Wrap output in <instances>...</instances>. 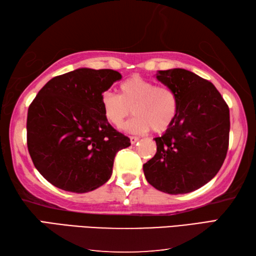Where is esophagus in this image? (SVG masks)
<instances>
[{
    "label": "esophagus",
    "mask_w": 256,
    "mask_h": 256,
    "mask_svg": "<svg viewBox=\"0 0 256 256\" xmlns=\"http://www.w3.org/2000/svg\"><path fill=\"white\" fill-rule=\"evenodd\" d=\"M139 140L138 137H136V136H130V142H132V144H134L136 142H137Z\"/></svg>",
    "instance_id": "esophagus-1"
}]
</instances>
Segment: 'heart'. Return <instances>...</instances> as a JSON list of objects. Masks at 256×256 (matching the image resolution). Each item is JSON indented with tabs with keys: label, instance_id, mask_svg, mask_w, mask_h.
<instances>
[{
	"label": "heart",
	"instance_id": "b5f03b06",
	"mask_svg": "<svg viewBox=\"0 0 256 256\" xmlns=\"http://www.w3.org/2000/svg\"><path fill=\"white\" fill-rule=\"evenodd\" d=\"M119 95L104 92L102 114L112 126L120 128L132 112L136 116L124 129L129 132H164L169 129L178 114L176 94L168 86L154 85L140 76H132L119 85Z\"/></svg>",
	"mask_w": 256,
	"mask_h": 256
}]
</instances>
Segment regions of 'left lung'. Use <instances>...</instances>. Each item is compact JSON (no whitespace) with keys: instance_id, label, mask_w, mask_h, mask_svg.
<instances>
[{"instance_id":"1","label":"left lung","mask_w":256,"mask_h":256,"mask_svg":"<svg viewBox=\"0 0 256 256\" xmlns=\"http://www.w3.org/2000/svg\"><path fill=\"white\" fill-rule=\"evenodd\" d=\"M157 80L176 94L178 114L160 137L157 152L144 164L159 191L184 194L213 179L228 148L230 110L214 85L184 68L158 70Z\"/></svg>"}]
</instances>
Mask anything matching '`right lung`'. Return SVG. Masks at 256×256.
<instances>
[{
	"mask_svg": "<svg viewBox=\"0 0 256 256\" xmlns=\"http://www.w3.org/2000/svg\"><path fill=\"white\" fill-rule=\"evenodd\" d=\"M120 72L78 68L48 82L28 112V148L35 168L62 190L85 194L112 174L114 156L130 139L102 114V96Z\"/></svg>",
	"mask_w": 256,
	"mask_h": 256,
	"instance_id": "1",
	"label": "right lung"
}]
</instances>
